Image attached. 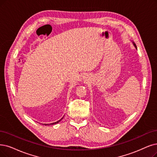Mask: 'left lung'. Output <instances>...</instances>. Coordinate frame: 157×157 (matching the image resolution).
<instances>
[{
    "instance_id": "1",
    "label": "left lung",
    "mask_w": 157,
    "mask_h": 157,
    "mask_svg": "<svg viewBox=\"0 0 157 157\" xmlns=\"http://www.w3.org/2000/svg\"><path fill=\"white\" fill-rule=\"evenodd\" d=\"M133 45H134V46H135V48H136V44H135V43H134V42H133Z\"/></svg>"
}]
</instances>
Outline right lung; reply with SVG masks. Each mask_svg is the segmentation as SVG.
Masks as SVG:
<instances>
[{
    "instance_id": "1",
    "label": "right lung",
    "mask_w": 157,
    "mask_h": 157,
    "mask_svg": "<svg viewBox=\"0 0 157 157\" xmlns=\"http://www.w3.org/2000/svg\"><path fill=\"white\" fill-rule=\"evenodd\" d=\"M62 118H62L60 119V120H59V121H57V122H54V123H52V124H50V125H51V124H52V125H53V124H57V123H59V122H60V121L62 120ZM44 125H45V126H46V125H49V124H44Z\"/></svg>"
}]
</instances>
